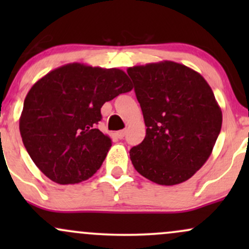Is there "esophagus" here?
<instances>
[{
    "label": "esophagus",
    "instance_id": "34e87169",
    "mask_svg": "<svg viewBox=\"0 0 249 249\" xmlns=\"http://www.w3.org/2000/svg\"><path fill=\"white\" fill-rule=\"evenodd\" d=\"M125 133H126V131L122 130V131H118V132L116 133V136L118 137L119 139H123V138H124V137H125Z\"/></svg>",
    "mask_w": 249,
    "mask_h": 249
}]
</instances>
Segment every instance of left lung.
<instances>
[{"instance_id":"1","label":"left lung","mask_w":249,"mask_h":249,"mask_svg":"<svg viewBox=\"0 0 249 249\" xmlns=\"http://www.w3.org/2000/svg\"><path fill=\"white\" fill-rule=\"evenodd\" d=\"M146 136L130 150L137 172L158 185L186 181L210 158L222 113L199 72L172 61L128 68Z\"/></svg>"}]
</instances>
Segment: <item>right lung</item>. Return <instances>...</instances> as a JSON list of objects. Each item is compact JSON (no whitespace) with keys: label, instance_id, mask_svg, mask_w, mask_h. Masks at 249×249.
<instances>
[{"label":"right lung","instance_id":"obj_1","mask_svg":"<svg viewBox=\"0 0 249 249\" xmlns=\"http://www.w3.org/2000/svg\"><path fill=\"white\" fill-rule=\"evenodd\" d=\"M133 89L121 69L70 63L31 87L19 117V132L30 158L61 185L88 180L102 166L111 138L97 128L101 107Z\"/></svg>","mask_w":249,"mask_h":249}]
</instances>
